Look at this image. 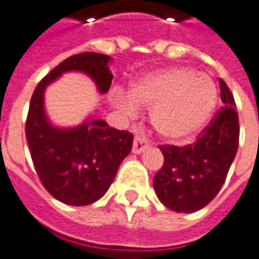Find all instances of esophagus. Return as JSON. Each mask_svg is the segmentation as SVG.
I'll use <instances>...</instances> for the list:
<instances>
[{
    "mask_svg": "<svg viewBox=\"0 0 259 259\" xmlns=\"http://www.w3.org/2000/svg\"><path fill=\"white\" fill-rule=\"evenodd\" d=\"M148 148V141L145 139L144 136H135V141H133V154H141L144 152L145 149Z\"/></svg>",
    "mask_w": 259,
    "mask_h": 259,
    "instance_id": "1",
    "label": "esophagus"
}]
</instances>
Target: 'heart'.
<instances>
[{
  "instance_id": "1",
  "label": "heart",
  "mask_w": 259,
  "mask_h": 259,
  "mask_svg": "<svg viewBox=\"0 0 259 259\" xmlns=\"http://www.w3.org/2000/svg\"><path fill=\"white\" fill-rule=\"evenodd\" d=\"M219 104L214 80L190 67H170L149 73L133 82L129 99L120 98L124 111L135 105L151 110V123L167 141L183 142L208 124Z\"/></svg>"
}]
</instances>
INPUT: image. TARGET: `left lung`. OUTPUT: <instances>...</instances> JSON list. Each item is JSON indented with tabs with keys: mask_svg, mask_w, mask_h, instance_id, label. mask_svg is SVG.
<instances>
[{
	"mask_svg": "<svg viewBox=\"0 0 259 259\" xmlns=\"http://www.w3.org/2000/svg\"><path fill=\"white\" fill-rule=\"evenodd\" d=\"M224 107L215 113L193 145H160L164 164L154 177L160 201L176 212H195L220 192L239 146L235 98L220 79Z\"/></svg>",
	"mask_w": 259,
	"mask_h": 259,
	"instance_id": "obj_1",
	"label": "left lung"
}]
</instances>
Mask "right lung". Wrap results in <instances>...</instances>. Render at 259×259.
I'll list each match as a JSON object with an SVG mask.
<instances>
[{
	"mask_svg": "<svg viewBox=\"0 0 259 259\" xmlns=\"http://www.w3.org/2000/svg\"><path fill=\"white\" fill-rule=\"evenodd\" d=\"M108 61L105 54H74L39 82L30 99L24 130L35 170L44 188L67 205H89L104 196L132 151L133 135L99 118L73 129H57L47 120L44 91L63 73L76 70L89 74L105 94L113 80Z\"/></svg>",
	"mask_w": 259,
	"mask_h": 259,
	"instance_id": "1",
	"label": "right lung"
}]
</instances>
